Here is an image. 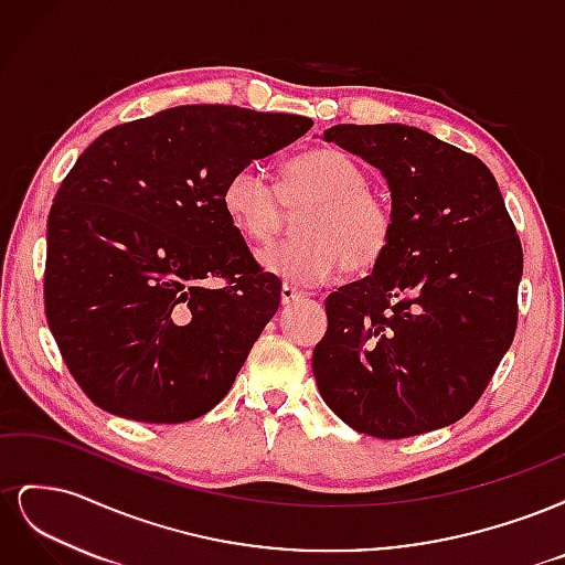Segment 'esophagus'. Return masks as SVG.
<instances>
[{"mask_svg": "<svg viewBox=\"0 0 565 565\" xmlns=\"http://www.w3.org/2000/svg\"><path fill=\"white\" fill-rule=\"evenodd\" d=\"M303 295L299 292V289H295V287H289V285H282V289H280V301H282V306H289V303H297L299 299H301Z\"/></svg>", "mask_w": 565, "mask_h": 565, "instance_id": "34e87169", "label": "esophagus"}]
</instances>
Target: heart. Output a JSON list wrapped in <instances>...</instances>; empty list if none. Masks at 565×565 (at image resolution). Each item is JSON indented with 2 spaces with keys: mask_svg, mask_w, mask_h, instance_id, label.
I'll list each match as a JSON object with an SVG mask.
<instances>
[{
  "mask_svg": "<svg viewBox=\"0 0 565 565\" xmlns=\"http://www.w3.org/2000/svg\"><path fill=\"white\" fill-rule=\"evenodd\" d=\"M367 174L344 150L313 148L287 160L280 183L259 164H243L221 191L231 226L262 243L278 231L285 207L309 204L299 218V241L264 247L259 266L295 287H318L341 268L367 273L386 256L396 218L391 204L367 188Z\"/></svg>",
  "mask_w": 565,
  "mask_h": 565,
  "instance_id": "b5f03b06",
  "label": "heart"
}]
</instances>
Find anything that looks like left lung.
Returning a JSON list of instances; mask_svg holds the SVG:
<instances>
[{
	"label": "left lung",
	"mask_w": 565,
	"mask_h": 565,
	"mask_svg": "<svg viewBox=\"0 0 565 565\" xmlns=\"http://www.w3.org/2000/svg\"><path fill=\"white\" fill-rule=\"evenodd\" d=\"M324 141L377 167L396 233L372 276L324 299L322 401L374 438L465 417L514 341L523 252L498 181L471 152L407 125H334Z\"/></svg>",
	"instance_id": "left-lung-1"
}]
</instances>
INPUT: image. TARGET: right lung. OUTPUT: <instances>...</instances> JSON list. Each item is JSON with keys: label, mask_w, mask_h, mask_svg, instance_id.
I'll return each mask as SVG.
<instances>
[{"label": "right lung", "mask_w": 565, "mask_h": 565, "mask_svg": "<svg viewBox=\"0 0 565 565\" xmlns=\"http://www.w3.org/2000/svg\"><path fill=\"white\" fill-rule=\"evenodd\" d=\"M311 127L301 115L177 106L82 152L49 212L44 306L98 407L179 424L231 391L278 311L280 280L254 262L221 191Z\"/></svg>", "instance_id": "obj_1"}]
</instances>
